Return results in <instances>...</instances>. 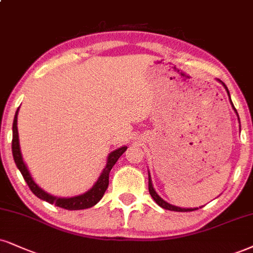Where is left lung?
Masks as SVG:
<instances>
[{"instance_id":"8db88e82","label":"left lung","mask_w":253,"mask_h":253,"mask_svg":"<svg viewBox=\"0 0 253 253\" xmlns=\"http://www.w3.org/2000/svg\"><path fill=\"white\" fill-rule=\"evenodd\" d=\"M223 85L225 86V89H226V91H227V93H229V90H227V88H226V85L225 84L223 83ZM229 96H230V93H229ZM230 101H231V98H230ZM231 104H232V107H233V103H232V101H231ZM233 109H235L236 110V108L233 107ZM237 111V110H236ZM149 192H150V195H151V197L154 198V201L157 203L158 205H160V207H162L163 209H165V210H170V211H177V212H188V211H195V210H198V208H195V209H182V208H177V207H173V205H171V204H169V203H167L165 201H163V199H162L160 196L157 195V192L155 191V189H154V186H152V182H151V178H150V174H149Z\"/></svg>"}]
</instances>
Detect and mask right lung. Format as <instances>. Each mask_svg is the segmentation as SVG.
Returning <instances> with one entry per match:
<instances>
[{"mask_svg": "<svg viewBox=\"0 0 253 253\" xmlns=\"http://www.w3.org/2000/svg\"><path fill=\"white\" fill-rule=\"evenodd\" d=\"M17 112L18 109L15 114L14 117V123H12V142H11V150H12V156H14V161L16 163L18 170L21 171L22 176H23L24 180H26L29 189L33 191L35 196H37L40 199H43V201L50 203V204H55L56 207L67 209V210H83V209H88L93 207L95 204L101 201V198L104 195L105 190L108 189L109 186V173L114 167L115 163L118 161V158L121 157L122 155L124 154V151L126 150V146H122V148L117 149V150L112 151L108 157L107 165H105L104 170L97 182L95 183V185L92 186L91 189L89 190L88 192L83 193L81 196H76V197L71 198H57L54 197V196L49 195L43 191L42 189L40 188L37 184L34 182V179L31 178L29 171H28L26 164H24L23 158H22L21 150H20V144H18V132H17Z\"/></svg>", "mask_w": 253, "mask_h": 253, "instance_id": "obj_1", "label": "right lung"}]
</instances>
